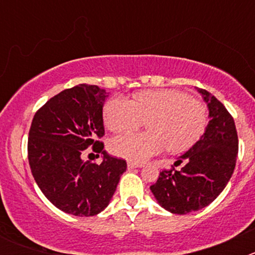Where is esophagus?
<instances>
[{"instance_id":"34e87169","label":"esophagus","mask_w":255,"mask_h":255,"mask_svg":"<svg viewBox=\"0 0 255 255\" xmlns=\"http://www.w3.org/2000/svg\"><path fill=\"white\" fill-rule=\"evenodd\" d=\"M136 167H141V164L135 163V162H128V168H129V170H132V168H136Z\"/></svg>"}]
</instances>
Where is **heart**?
Returning <instances> with one entry per match:
<instances>
[{"label": "heart", "mask_w": 255, "mask_h": 255, "mask_svg": "<svg viewBox=\"0 0 255 255\" xmlns=\"http://www.w3.org/2000/svg\"><path fill=\"white\" fill-rule=\"evenodd\" d=\"M106 126L114 132L140 128L148 120L147 132H126L110 141L115 155L141 163L167 147L179 153L193 147L207 126V108L200 101L176 89L144 91L134 101L115 97L103 111Z\"/></svg>", "instance_id": "1"}]
</instances>
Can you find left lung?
Segmentation results:
<instances>
[{"mask_svg":"<svg viewBox=\"0 0 255 255\" xmlns=\"http://www.w3.org/2000/svg\"><path fill=\"white\" fill-rule=\"evenodd\" d=\"M209 110V123L202 138L180 155L176 170H163L150 186L159 206L175 215H186L211 204L227 185L235 170L239 140L236 126L220 101L198 89Z\"/></svg>","mask_w":255,"mask_h":255,"instance_id":"obj_1","label":"left lung"}]
</instances>
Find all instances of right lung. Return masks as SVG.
<instances>
[{
    "mask_svg": "<svg viewBox=\"0 0 255 255\" xmlns=\"http://www.w3.org/2000/svg\"><path fill=\"white\" fill-rule=\"evenodd\" d=\"M106 98L105 89L97 85H75L47 101L31 121V173L47 199L65 213L98 215L108 206L126 171L125 159L111 157L100 141L105 135ZM89 146L104 154L102 164L82 161V152Z\"/></svg>",
    "mask_w": 255,
    "mask_h": 255,
    "instance_id": "right-lung-1",
    "label": "right lung"
}]
</instances>
